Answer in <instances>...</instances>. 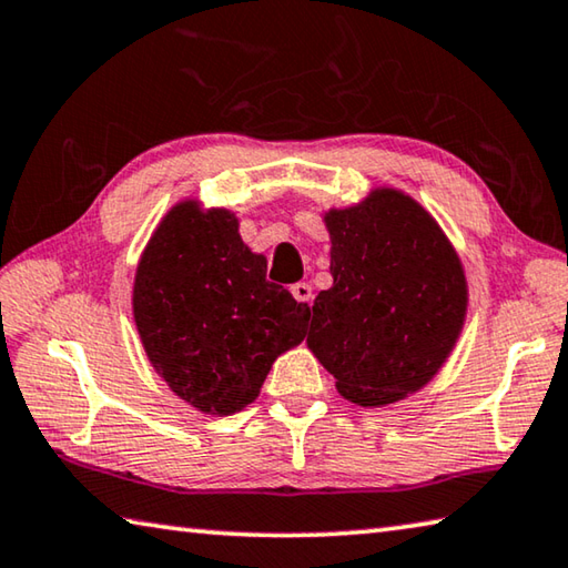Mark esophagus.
Here are the masks:
<instances>
[{
    "mask_svg": "<svg viewBox=\"0 0 568 568\" xmlns=\"http://www.w3.org/2000/svg\"><path fill=\"white\" fill-rule=\"evenodd\" d=\"M292 296L300 304H304V306H312V300H314V292H312V286L306 284V282H296V284H292Z\"/></svg>",
    "mask_w": 568,
    "mask_h": 568,
    "instance_id": "34e87169",
    "label": "esophagus"
}]
</instances>
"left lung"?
Segmentation results:
<instances>
[{"mask_svg": "<svg viewBox=\"0 0 568 568\" xmlns=\"http://www.w3.org/2000/svg\"><path fill=\"white\" fill-rule=\"evenodd\" d=\"M334 286L312 306V346L342 396L384 406L432 379L462 332L466 282L439 224L394 189L326 214Z\"/></svg>", "mask_w": 568, "mask_h": 568, "instance_id": "obj_1", "label": "left lung"}]
</instances>
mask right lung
<instances>
[{
    "label": "right lung",
    "mask_w": 568,
    "mask_h": 568,
    "mask_svg": "<svg viewBox=\"0 0 568 568\" xmlns=\"http://www.w3.org/2000/svg\"><path fill=\"white\" fill-rule=\"evenodd\" d=\"M134 322L149 362L204 414L252 404L274 359L300 344L310 306L266 278L234 214L176 204L156 226L134 278Z\"/></svg>",
    "instance_id": "right-lung-1"
}]
</instances>
